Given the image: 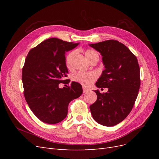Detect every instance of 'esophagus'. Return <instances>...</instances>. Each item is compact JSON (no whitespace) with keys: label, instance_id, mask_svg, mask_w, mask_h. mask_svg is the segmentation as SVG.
Here are the masks:
<instances>
[{"label":"esophagus","instance_id":"34e87169","mask_svg":"<svg viewBox=\"0 0 159 159\" xmlns=\"http://www.w3.org/2000/svg\"><path fill=\"white\" fill-rule=\"evenodd\" d=\"M88 89L87 88H85V87H83V92L84 93H86V92H88Z\"/></svg>","mask_w":159,"mask_h":159}]
</instances>
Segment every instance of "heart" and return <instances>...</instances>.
I'll return each instance as SVG.
<instances>
[{"mask_svg":"<svg viewBox=\"0 0 159 159\" xmlns=\"http://www.w3.org/2000/svg\"><path fill=\"white\" fill-rule=\"evenodd\" d=\"M73 54V52H70L66 58V64L68 68H70V60ZM85 54L88 60L92 57L98 55L97 52L89 49L85 51ZM97 78L98 74L95 72H79L78 74H77L74 77V80L77 82H79L84 86H89L93 82V81L95 80Z\"/></svg>","mask_w":159,"mask_h":159,"instance_id":"obj_1","label":"heart"}]
</instances>
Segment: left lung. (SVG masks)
Here are the masks:
<instances>
[{
	"label": "left lung",
	"instance_id": "1",
	"mask_svg": "<svg viewBox=\"0 0 159 159\" xmlns=\"http://www.w3.org/2000/svg\"><path fill=\"white\" fill-rule=\"evenodd\" d=\"M101 53L105 70L96 82L98 88H108L97 94L89 106L96 122L104 126L116 125L131 111L140 88V68L137 57L122 43L109 40L89 45Z\"/></svg>",
	"mask_w": 159,
	"mask_h": 159
}]
</instances>
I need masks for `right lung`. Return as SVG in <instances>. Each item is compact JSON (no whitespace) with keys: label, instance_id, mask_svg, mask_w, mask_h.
<instances>
[{"label":"right lung","instance_id":"obj_1","mask_svg":"<svg viewBox=\"0 0 159 159\" xmlns=\"http://www.w3.org/2000/svg\"><path fill=\"white\" fill-rule=\"evenodd\" d=\"M78 44L52 38L28 52L22 68L24 95L32 111L42 122L61 121L68 115L70 102L82 94V87L78 82L59 88L68 73L65 52Z\"/></svg>","mask_w":159,"mask_h":159}]
</instances>
